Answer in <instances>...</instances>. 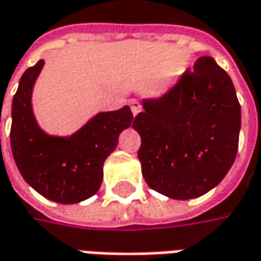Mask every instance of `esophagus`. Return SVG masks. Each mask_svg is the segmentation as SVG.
<instances>
[{"label": "esophagus", "instance_id": "esophagus-1", "mask_svg": "<svg viewBox=\"0 0 261 261\" xmlns=\"http://www.w3.org/2000/svg\"><path fill=\"white\" fill-rule=\"evenodd\" d=\"M129 105H130V110H132L134 116H136V115L141 112V103L138 102V100H130V102H129Z\"/></svg>", "mask_w": 261, "mask_h": 261}]
</instances>
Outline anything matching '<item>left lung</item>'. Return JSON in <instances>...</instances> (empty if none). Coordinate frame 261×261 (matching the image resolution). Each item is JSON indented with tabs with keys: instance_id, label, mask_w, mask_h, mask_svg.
I'll use <instances>...</instances> for the list:
<instances>
[{
	"instance_id": "8db88e82",
	"label": "left lung",
	"mask_w": 261,
	"mask_h": 261,
	"mask_svg": "<svg viewBox=\"0 0 261 261\" xmlns=\"http://www.w3.org/2000/svg\"><path fill=\"white\" fill-rule=\"evenodd\" d=\"M132 127L153 191L174 200L204 195L223 181L239 149L241 109L231 79L210 56L156 99L142 100Z\"/></svg>"
}]
</instances>
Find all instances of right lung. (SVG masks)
<instances>
[{
  "mask_svg": "<svg viewBox=\"0 0 261 261\" xmlns=\"http://www.w3.org/2000/svg\"><path fill=\"white\" fill-rule=\"evenodd\" d=\"M44 60L24 71L12 99L11 151L22 178L38 194L60 204H76L99 191L103 162L119 135L130 126L129 106L100 112L71 136H50L38 126L31 94Z\"/></svg>",
  "mask_w": 261,
  "mask_h": 261,
  "instance_id": "add662e5",
  "label": "right lung"
}]
</instances>
